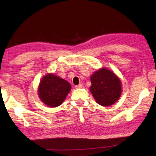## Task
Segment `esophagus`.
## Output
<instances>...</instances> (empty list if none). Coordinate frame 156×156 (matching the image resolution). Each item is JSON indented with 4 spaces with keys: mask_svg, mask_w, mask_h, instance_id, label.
<instances>
[{
    "mask_svg": "<svg viewBox=\"0 0 156 156\" xmlns=\"http://www.w3.org/2000/svg\"><path fill=\"white\" fill-rule=\"evenodd\" d=\"M82 86H83V85L81 83H80L79 84V85H76V86H75V88H76V89H78V88H82Z\"/></svg>",
    "mask_w": 156,
    "mask_h": 156,
    "instance_id": "1",
    "label": "esophagus"
}]
</instances>
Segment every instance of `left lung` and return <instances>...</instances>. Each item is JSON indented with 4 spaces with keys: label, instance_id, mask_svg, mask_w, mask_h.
Listing matches in <instances>:
<instances>
[{
    "label": "left lung",
    "instance_id": "obj_1",
    "mask_svg": "<svg viewBox=\"0 0 156 156\" xmlns=\"http://www.w3.org/2000/svg\"><path fill=\"white\" fill-rule=\"evenodd\" d=\"M90 90L97 103L109 106L118 100L122 93L121 81L115 74L103 68L90 76Z\"/></svg>",
    "mask_w": 156,
    "mask_h": 156
}]
</instances>
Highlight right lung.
<instances>
[{
    "mask_svg": "<svg viewBox=\"0 0 156 156\" xmlns=\"http://www.w3.org/2000/svg\"><path fill=\"white\" fill-rule=\"evenodd\" d=\"M71 85L67 81L54 74H48L41 80L38 93L39 98L50 107L60 106L70 91Z\"/></svg>",
    "mask_w": 156,
    "mask_h": 156,
    "instance_id": "add662e5",
    "label": "right lung"
}]
</instances>
